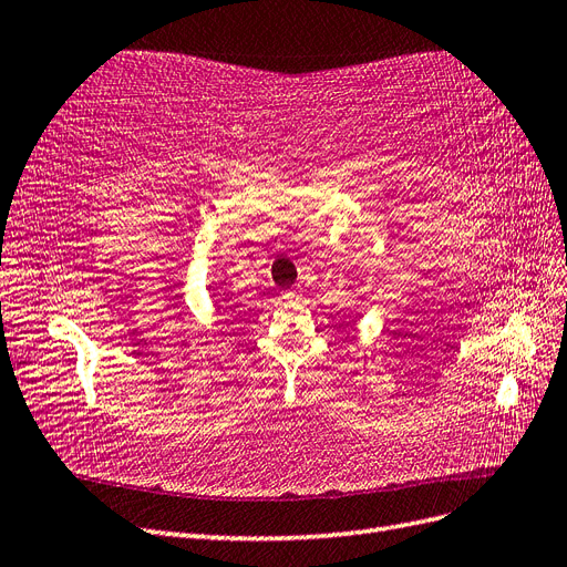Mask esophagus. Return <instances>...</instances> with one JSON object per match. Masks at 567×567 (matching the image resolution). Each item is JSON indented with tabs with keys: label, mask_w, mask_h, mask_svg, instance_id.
I'll use <instances>...</instances> for the list:
<instances>
[{
	"label": "esophagus",
	"mask_w": 567,
	"mask_h": 567,
	"mask_svg": "<svg viewBox=\"0 0 567 567\" xmlns=\"http://www.w3.org/2000/svg\"><path fill=\"white\" fill-rule=\"evenodd\" d=\"M281 298H284V300H298V298H300V293H298L296 288H288V290H284Z\"/></svg>",
	"instance_id": "34e87169"
}]
</instances>
